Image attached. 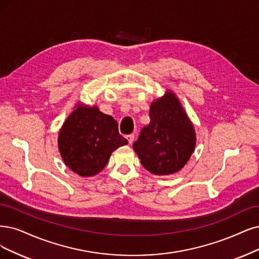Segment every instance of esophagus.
<instances>
[{
	"label": "esophagus",
	"mask_w": 259,
	"mask_h": 259,
	"mask_svg": "<svg viewBox=\"0 0 259 259\" xmlns=\"http://www.w3.org/2000/svg\"><path fill=\"white\" fill-rule=\"evenodd\" d=\"M126 138H127V140L129 142V144H132L133 141H135V135H128Z\"/></svg>",
	"instance_id": "obj_1"
}]
</instances>
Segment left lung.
Here are the masks:
<instances>
[{"instance_id": "8db88e82", "label": "left lung", "mask_w": 259, "mask_h": 259, "mask_svg": "<svg viewBox=\"0 0 259 259\" xmlns=\"http://www.w3.org/2000/svg\"><path fill=\"white\" fill-rule=\"evenodd\" d=\"M149 116L150 123L142 129L133 149L150 173H176L185 166L195 147L192 123L175 94L168 92L152 102Z\"/></svg>"}]
</instances>
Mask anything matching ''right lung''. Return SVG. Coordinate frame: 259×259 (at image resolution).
<instances>
[{"mask_svg": "<svg viewBox=\"0 0 259 259\" xmlns=\"http://www.w3.org/2000/svg\"><path fill=\"white\" fill-rule=\"evenodd\" d=\"M128 141L118 123L97 107L78 105L59 135V148L66 165L83 177L94 176L108 164L112 151Z\"/></svg>", "mask_w": 259, "mask_h": 259, "instance_id": "1", "label": "right lung"}]
</instances>
